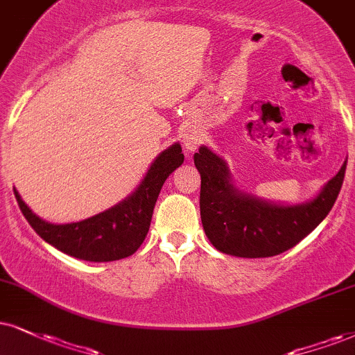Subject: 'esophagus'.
Wrapping results in <instances>:
<instances>
[{
    "label": "esophagus",
    "mask_w": 355,
    "mask_h": 355,
    "mask_svg": "<svg viewBox=\"0 0 355 355\" xmlns=\"http://www.w3.org/2000/svg\"><path fill=\"white\" fill-rule=\"evenodd\" d=\"M182 143H184V146L187 150H196V146L199 144V137L198 135H184V139H182Z\"/></svg>",
    "instance_id": "34e87169"
}]
</instances>
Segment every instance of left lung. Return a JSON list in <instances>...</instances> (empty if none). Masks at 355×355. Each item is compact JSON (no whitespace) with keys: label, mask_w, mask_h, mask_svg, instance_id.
<instances>
[{"label":"left lung","mask_w":355,"mask_h":355,"mask_svg":"<svg viewBox=\"0 0 355 355\" xmlns=\"http://www.w3.org/2000/svg\"><path fill=\"white\" fill-rule=\"evenodd\" d=\"M200 173V218L217 250L242 258H265L290 250L311 234L338 199L344 182L343 168L313 202L273 205L240 194L229 182L224 161L202 146L194 155Z\"/></svg>","instance_id":"1"}]
</instances>
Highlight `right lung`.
<instances>
[{
    "label": "right lung",
    "mask_w": 355,
    "mask_h": 355,
    "mask_svg": "<svg viewBox=\"0 0 355 355\" xmlns=\"http://www.w3.org/2000/svg\"><path fill=\"white\" fill-rule=\"evenodd\" d=\"M184 161L181 144H173L161 153L148 169L141 184L128 199L98 216L54 225L29 211L15 191L17 205L41 239L67 255L87 261H113L133 255L150 230L153 209L164 181Z\"/></svg>",
    "instance_id": "1"
}]
</instances>
